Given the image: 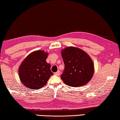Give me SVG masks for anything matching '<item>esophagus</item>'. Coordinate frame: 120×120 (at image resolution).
I'll return each instance as SVG.
<instances>
[{
    "mask_svg": "<svg viewBox=\"0 0 120 120\" xmlns=\"http://www.w3.org/2000/svg\"><path fill=\"white\" fill-rule=\"evenodd\" d=\"M54 74L55 75H60V71H57L56 72H55Z\"/></svg>",
    "mask_w": 120,
    "mask_h": 120,
    "instance_id": "esophagus-1",
    "label": "esophagus"
}]
</instances>
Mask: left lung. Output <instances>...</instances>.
<instances>
[{"label":"left lung","instance_id":"obj_1","mask_svg":"<svg viewBox=\"0 0 120 120\" xmlns=\"http://www.w3.org/2000/svg\"><path fill=\"white\" fill-rule=\"evenodd\" d=\"M61 55L65 65L60 78L71 87H79L91 80L94 72L92 58L85 51L75 47L62 50Z\"/></svg>","mask_w":120,"mask_h":120}]
</instances>
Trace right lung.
Returning <instances> with one entry per match:
<instances>
[{
  "label": "right lung",
  "mask_w": 120,
  "mask_h": 120,
  "mask_svg": "<svg viewBox=\"0 0 120 120\" xmlns=\"http://www.w3.org/2000/svg\"><path fill=\"white\" fill-rule=\"evenodd\" d=\"M48 53L43 50H36L29 54L19 68V75L26 87L38 90L45 85L53 73L50 64L46 62Z\"/></svg>",
  "instance_id": "1"
}]
</instances>
